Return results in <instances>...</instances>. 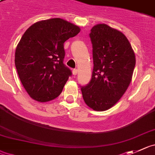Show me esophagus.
Here are the masks:
<instances>
[{"mask_svg":"<svg viewBox=\"0 0 155 155\" xmlns=\"http://www.w3.org/2000/svg\"><path fill=\"white\" fill-rule=\"evenodd\" d=\"M73 74L74 75V76H76V74H77V69H73Z\"/></svg>","mask_w":155,"mask_h":155,"instance_id":"esophagus-1","label":"esophagus"}]
</instances>
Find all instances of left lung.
<instances>
[{
	"label": "left lung",
	"mask_w": 155,
	"mask_h": 155,
	"mask_svg": "<svg viewBox=\"0 0 155 155\" xmlns=\"http://www.w3.org/2000/svg\"><path fill=\"white\" fill-rule=\"evenodd\" d=\"M89 37L93 70L90 82L81 86V91L88 106L95 111H105L128 89L135 66V56L126 37L106 24L94 26Z\"/></svg>",
	"instance_id": "obj_1"
}]
</instances>
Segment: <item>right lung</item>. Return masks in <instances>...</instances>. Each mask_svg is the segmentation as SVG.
Instances as JSON below:
<instances>
[{
  "instance_id": "1",
  "label": "right lung",
  "mask_w": 155,
  "mask_h": 155,
  "mask_svg": "<svg viewBox=\"0 0 155 155\" xmlns=\"http://www.w3.org/2000/svg\"><path fill=\"white\" fill-rule=\"evenodd\" d=\"M80 28L60 18L39 21L30 26L17 45L15 66L21 82L32 99L44 102L60 95L70 69L63 63L65 41Z\"/></svg>"
}]
</instances>
